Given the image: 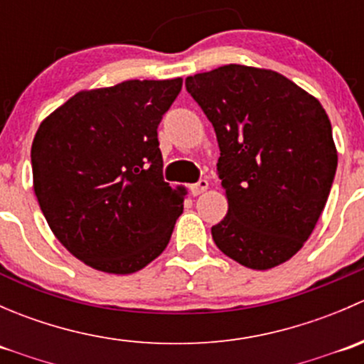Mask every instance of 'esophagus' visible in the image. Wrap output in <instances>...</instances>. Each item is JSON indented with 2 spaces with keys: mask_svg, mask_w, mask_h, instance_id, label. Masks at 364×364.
Segmentation results:
<instances>
[{
  "mask_svg": "<svg viewBox=\"0 0 364 364\" xmlns=\"http://www.w3.org/2000/svg\"><path fill=\"white\" fill-rule=\"evenodd\" d=\"M209 188V183H208V179H200L199 183H196V185H192L190 186V190H192V193L193 196H200V193H204L205 190Z\"/></svg>",
  "mask_w": 364,
  "mask_h": 364,
  "instance_id": "esophagus-1",
  "label": "esophagus"
}]
</instances>
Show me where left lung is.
<instances>
[{"mask_svg": "<svg viewBox=\"0 0 364 364\" xmlns=\"http://www.w3.org/2000/svg\"><path fill=\"white\" fill-rule=\"evenodd\" d=\"M215 128L227 215L216 247L250 269L287 262L318 222L338 164L321 102L282 73L223 65L186 77Z\"/></svg>", "mask_w": 364, "mask_h": 364, "instance_id": "obj_1", "label": "left lung"}]
</instances>
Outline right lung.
<instances>
[{
    "label": "right lung",
    "mask_w": 364,
    "mask_h": 364,
    "mask_svg": "<svg viewBox=\"0 0 364 364\" xmlns=\"http://www.w3.org/2000/svg\"><path fill=\"white\" fill-rule=\"evenodd\" d=\"M181 77L82 90L40 123L33 190L61 245L93 269L130 274L168 245L186 188L161 178L156 128Z\"/></svg>",
    "instance_id": "obj_1"
}]
</instances>
